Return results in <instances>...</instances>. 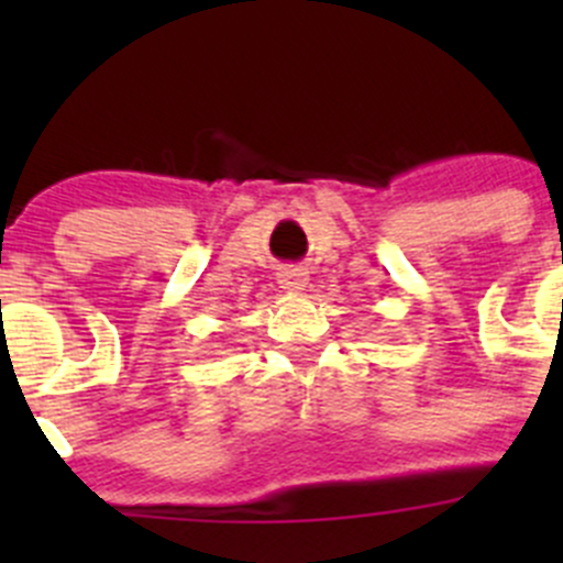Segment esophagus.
Here are the masks:
<instances>
[{"label":"esophagus","instance_id":"1","mask_svg":"<svg viewBox=\"0 0 563 563\" xmlns=\"http://www.w3.org/2000/svg\"><path fill=\"white\" fill-rule=\"evenodd\" d=\"M277 277H280V286L286 288V291H302V288L308 286V272H305L302 266H286Z\"/></svg>","mask_w":563,"mask_h":563}]
</instances>
